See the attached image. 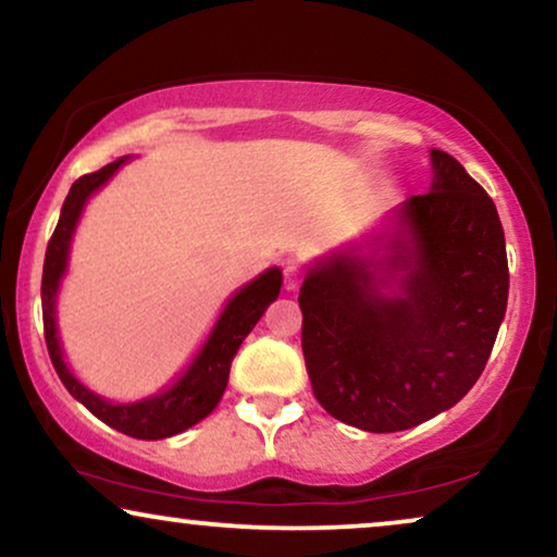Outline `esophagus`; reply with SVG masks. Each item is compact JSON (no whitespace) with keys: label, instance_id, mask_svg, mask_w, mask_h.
<instances>
[{"label":"esophagus","instance_id":"obj_1","mask_svg":"<svg viewBox=\"0 0 557 557\" xmlns=\"http://www.w3.org/2000/svg\"><path fill=\"white\" fill-rule=\"evenodd\" d=\"M300 280H302V274H300L298 267H295V264L287 267V270H285V290H287V293L298 290Z\"/></svg>","mask_w":557,"mask_h":557}]
</instances>
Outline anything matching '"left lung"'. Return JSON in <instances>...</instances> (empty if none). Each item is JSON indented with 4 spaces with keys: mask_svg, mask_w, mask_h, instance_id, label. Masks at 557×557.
<instances>
[{
    "mask_svg": "<svg viewBox=\"0 0 557 557\" xmlns=\"http://www.w3.org/2000/svg\"><path fill=\"white\" fill-rule=\"evenodd\" d=\"M429 157V193L313 259L300 285L313 396L362 432H404L453 408L481 377L506 313L494 200L449 153Z\"/></svg>",
    "mask_w": 557,
    "mask_h": 557,
    "instance_id": "obj_1",
    "label": "left lung"
}]
</instances>
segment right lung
Here are the masks:
<instances>
[{
  "label": "right lung",
  "mask_w": 557,
  "mask_h": 557,
  "mask_svg": "<svg viewBox=\"0 0 557 557\" xmlns=\"http://www.w3.org/2000/svg\"><path fill=\"white\" fill-rule=\"evenodd\" d=\"M131 157L115 159L112 164L102 166L100 172L84 174L69 189L66 200H63L59 226H55L51 242L46 249L44 262V285H40V300H44V329L48 355L55 372H59L61 383L66 391L79 400L84 408H89L97 419L104 424L117 429V432L136 436V440H166L185 429L195 426L208 413L215 411L221 404L223 393L228 385L231 360L242 347V342L249 336V331L257 326L262 319L267 306L277 300L280 287H283V270L270 267L255 280L238 287L218 313V319L195 351L187 368L180 372L172 383L164 388L151 393V396L138 400H110L95 393L74 375L69 368L66 357H63L61 336H59V319H55V302H59L61 283L69 272V255H72V242L79 226L84 208L108 182L115 177L117 169L128 164Z\"/></svg>",
  "instance_id": "1"
}]
</instances>
